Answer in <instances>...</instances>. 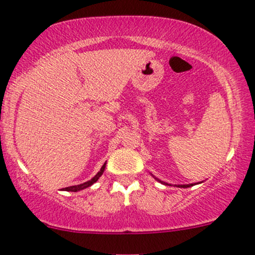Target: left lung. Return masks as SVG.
<instances>
[{"mask_svg":"<svg viewBox=\"0 0 255 255\" xmlns=\"http://www.w3.org/2000/svg\"><path fill=\"white\" fill-rule=\"evenodd\" d=\"M153 178H154V179H156V180H158L159 183H162V184L169 185V184H168V183H166V182H162V180L158 179V178H156V177H153ZM193 185H194V184H183V185H175V186H177V188H190V186H193Z\"/></svg>","mask_w":255,"mask_h":255,"instance_id":"1","label":"left lung"}]
</instances>
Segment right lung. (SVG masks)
Listing matches in <instances>:
<instances>
[{
    "mask_svg": "<svg viewBox=\"0 0 255 255\" xmlns=\"http://www.w3.org/2000/svg\"><path fill=\"white\" fill-rule=\"evenodd\" d=\"M106 164H107V162H106V163L103 164V166H102L101 170H99V172L97 173V174L94 175V177L92 178L91 180H88V182H86V183H82V184H78V185H72V186H67V188H65V190H66V191H80V190H83V189L88 188V186L93 185L94 183H96L97 180H98L99 178H101V175L103 174L104 169H106Z\"/></svg>",
    "mask_w": 255,
    "mask_h": 255,
    "instance_id": "add662e5",
    "label": "right lung"
}]
</instances>
